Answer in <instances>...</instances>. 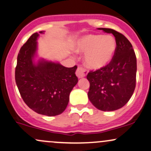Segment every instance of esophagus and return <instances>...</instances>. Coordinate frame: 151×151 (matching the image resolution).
I'll return each mask as SVG.
<instances>
[{
    "label": "esophagus",
    "mask_w": 151,
    "mask_h": 151,
    "mask_svg": "<svg viewBox=\"0 0 151 151\" xmlns=\"http://www.w3.org/2000/svg\"><path fill=\"white\" fill-rule=\"evenodd\" d=\"M88 72L83 67H78L77 71H76V75L78 78H83L87 74Z\"/></svg>",
    "instance_id": "esophagus-1"
}]
</instances>
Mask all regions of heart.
I'll return each instance as SVG.
<instances>
[{"mask_svg": "<svg viewBox=\"0 0 151 151\" xmlns=\"http://www.w3.org/2000/svg\"><path fill=\"white\" fill-rule=\"evenodd\" d=\"M116 48V42L111 35H87L81 37L76 44V51L85 54L86 67L93 70L108 65L113 58Z\"/></svg>", "mask_w": 151, "mask_h": 151, "instance_id": "b5f03b06", "label": "heart"}]
</instances>
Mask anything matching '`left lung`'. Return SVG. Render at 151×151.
<instances>
[{
  "label": "left lung",
  "mask_w": 151,
  "mask_h": 151,
  "mask_svg": "<svg viewBox=\"0 0 151 151\" xmlns=\"http://www.w3.org/2000/svg\"><path fill=\"white\" fill-rule=\"evenodd\" d=\"M98 29L114 35L116 48L108 65L88 73V97L96 109L111 111L126 105L133 95L136 87V57L132 45L124 35L113 29Z\"/></svg>",
  "instance_id": "left-lung-1"
}]
</instances>
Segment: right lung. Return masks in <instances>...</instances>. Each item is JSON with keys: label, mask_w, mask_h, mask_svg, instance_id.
I'll return each instance as SVG.
<instances>
[{"label": "right lung", "mask_w": 151, "mask_h": 151, "mask_svg": "<svg viewBox=\"0 0 151 151\" xmlns=\"http://www.w3.org/2000/svg\"><path fill=\"white\" fill-rule=\"evenodd\" d=\"M38 37L37 32L32 34L20 48L15 67V82L29 108L37 114L55 116L67 108L70 93L78 82L75 74L77 67H65L44 59L35 63Z\"/></svg>", "instance_id": "right-lung-1"}]
</instances>
